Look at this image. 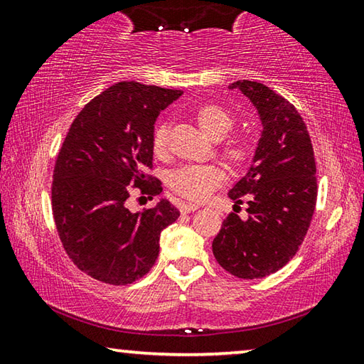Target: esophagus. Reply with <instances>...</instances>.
I'll return each instance as SVG.
<instances>
[{
    "label": "esophagus",
    "instance_id": "esophagus-1",
    "mask_svg": "<svg viewBox=\"0 0 364 364\" xmlns=\"http://www.w3.org/2000/svg\"><path fill=\"white\" fill-rule=\"evenodd\" d=\"M197 208H199V205H197V204H180L181 213H191V212L197 210Z\"/></svg>",
    "mask_w": 364,
    "mask_h": 364
}]
</instances>
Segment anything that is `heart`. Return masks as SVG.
Here are the masks:
<instances>
[{
	"mask_svg": "<svg viewBox=\"0 0 364 364\" xmlns=\"http://www.w3.org/2000/svg\"><path fill=\"white\" fill-rule=\"evenodd\" d=\"M194 119L202 133L210 139H223L234 127V117L226 107L217 102H205L194 110ZM152 151L157 157H165L168 152V127L160 122L152 132ZM220 156L231 168L239 170L249 164L252 147L242 138L226 139L220 147ZM223 171L217 165H184L168 175V186L186 199L200 200L220 186Z\"/></svg>",
	"mask_w": 364,
	"mask_h": 364,
	"instance_id": "1",
	"label": "heart"
}]
</instances>
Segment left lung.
I'll return each instance as SVG.
<instances>
[{
	"label": "left lung",
	"mask_w": 364,
	"mask_h": 364,
	"mask_svg": "<svg viewBox=\"0 0 364 364\" xmlns=\"http://www.w3.org/2000/svg\"><path fill=\"white\" fill-rule=\"evenodd\" d=\"M230 90L249 97L263 130L249 171L228 193L247 204V218L228 215L212 249L228 273L258 279L284 267L304 242L318 196L315 154L304 119L281 95L250 80Z\"/></svg>",
	"instance_id": "obj_1"
}]
</instances>
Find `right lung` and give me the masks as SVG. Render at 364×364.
<instances>
[{
  "label": "right lung",
  "instance_id": "add662e5",
  "mask_svg": "<svg viewBox=\"0 0 364 364\" xmlns=\"http://www.w3.org/2000/svg\"><path fill=\"white\" fill-rule=\"evenodd\" d=\"M183 95L138 82H120L82 109L54 165L53 217L65 254L78 269L106 284L138 281L159 257L160 232L180 217L162 199L133 213V189L157 196L152 168L154 123Z\"/></svg>",
  "mask_w": 364,
  "mask_h": 364
}]
</instances>
